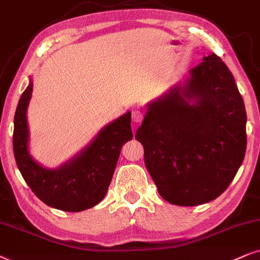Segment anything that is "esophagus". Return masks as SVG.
<instances>
[{
    "mask_svg": "<svg viewBox=\"0 0 260 260\" xmlns=\"http://www.w3.org/2000/svg\"><path fill=\"white\" fill-rule=\"evenodd\" d=\"M144 116H143V113L140 112L139 109H134L132 112V121L134 123H139L143 121Z\"/></svg>",
    "mask_w": 260,
    "mask_h": 260,
    "instance_id": "esophagus-1",
    "label": "esophagus"
}]
</instances>
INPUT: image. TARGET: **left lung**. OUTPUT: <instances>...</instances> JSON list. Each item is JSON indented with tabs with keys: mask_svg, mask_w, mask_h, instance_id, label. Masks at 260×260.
<instances>
[{
	"mask_svg": "<svg viewBox=\"0 0 260 260\" xmlns=\"http://www.w3.org/2000/svg\"><path fill=\"white\" fill-rule=\"evenodd\" d=\"M246 120L233 75L214 53L150 103L136 139L159 195L182 207L219 197L243 164Z\"/></svg>",
	"mask_w": 260,
	"mask_h": 260,
	"instance_id": "1",
	"label": "left lung"
}]
</instances>
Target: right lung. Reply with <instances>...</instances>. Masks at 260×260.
<instances>
[{
	"mask_svg": "<svg viewBox=\"0 0 260 260\" xmlns=\"http://www.w3.org/2000/svg\"><path fill=\"white\" fill-rule=\"evenodd\" d=\"M33 91L29 82L14 116L13 148L23 179L45 205L64 212H82L101 202L112 182L121 147L133 139L131 113L107 124L92 143L55 170L44 168L29 155L27 107Z\"/></svg>",
	"mask_w": 260,
	"mask_h": 260,
	"instance_id": "obj_1",
	"label": "right lung"
}]
</instances>
